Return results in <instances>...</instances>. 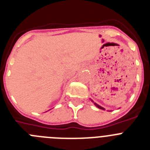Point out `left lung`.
I'll list each match as a JSON object with an SVG mask.
<instances>
[{
	"mask_svg": "<svg viewBox=\"0 0 150 150\" xmlns=\"http://www.w3.org/2000/svg\"><path fill=\"white\" fill-rule=\"evenodd\" d=\"M94 104H95V106H96V107H98L99 109H101V110H104V108H103V107H100V106L98 105V104H95V103H94Z\"/></svg>",
	"mask_w": 150,
	"mask_h": 150,
	"instance_id": "8db88e82",
	"label": "left lung"
}]
</instances>
